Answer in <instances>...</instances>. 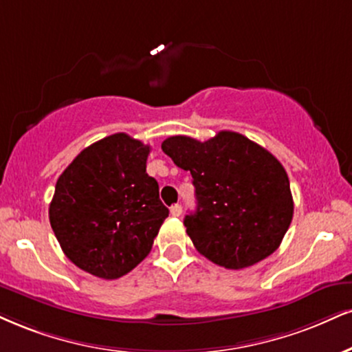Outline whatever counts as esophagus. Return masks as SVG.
<instances>
[{"label":"esophagus","mask_w":352,"mask_h":352,"mask_svg":"<svg viewBox=\"0 0 352 352\" xmlns=\"http://www.w3.org/2000/svg\"><path fill=\"white\" fill-rule=\"evenodd\" d=\"M170 214H172V217H175V218L180 217V214H182V206L179 205V203H175V205L170 206Z\"/></svg>","instance_id":"obj_1"}]
</instances>
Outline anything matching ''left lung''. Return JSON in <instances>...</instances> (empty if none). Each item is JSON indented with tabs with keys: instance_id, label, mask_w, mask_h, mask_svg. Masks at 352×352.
<instances>
[{
	"instance_id": "left-lung-1",
	"label": "left lung",
	"mask_w": 352,
	"mask_h": 352,
	"mask_svg": "<svg viewBox=\"0 0 352 352\" xmlns=\"http://www.w3.org/2000/svg\"><path fill=\"white\" fill-rule=\"evenodd\" d=\"M162 151L193 177L197 210L185 217L197 251L226 269H244L269 257L294 217L285 168L245 135L219 131L200 142L172 135Z\"/></svg>"
}]
</instances>
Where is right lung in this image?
<instances>
[{
  "mask_svg": "<svg viewBox=\"0 0 352 352\" xmlns=\"http://www.w3.org/2000/svg\"><path fill=\"white\" fill-rule=\"evenodd\" d=\"M149 152L116 133L83 149L58 177L50 226L63 254L85 272L113 280L151 252L168 210L146 172Z\"/></svg>",
  "mask_w": 352,
  "mask_h": 352,
  "instance_id": "right-lung-1",
  "label": "right lung"
}]
</instances>
